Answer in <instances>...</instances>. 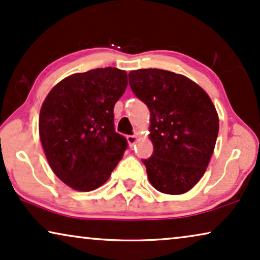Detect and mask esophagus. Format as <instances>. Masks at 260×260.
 Instances as JSON below:
<instances>
[{"label":"esophagus","mask_w":260,"mask_h":260,"mask_svg":"<svg viewBox=\"0 0 260 260\" xmlns=\"http://www.w3.org/2000/svg\"><path fill=\"white\" fill-rule=\"evenodd\" d=\"M126 140H127V143H129L131 147H133V145L136 143V141H137V137L135 136V135H127L126 136Z\"/></svg>","instance_id":"1"}]
</instances>
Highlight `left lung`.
<instances>
[{"instance_id": "1", "label": "left lung", "mask_w": 260, "mask_h": 260, "mask_svg": "<svg viewBox=\"0 0 260 260\" xmlns=\"http://www.w3.org/2000/svg\"><path fill=\"white\" fill-rule=\"evenodd\" d=\"M129 84L150 111L154 152L142 159L149 181L161 193H186L204 175L214 151L215 106L198 84L170 71H131Z\"/></svg>"}]
</instances>
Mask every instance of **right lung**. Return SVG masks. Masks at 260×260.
Listing matches in <instances>:
<instances>
[{
  "label": "right lung",
  "mask_w": 260,
  "mask_h": 260,
  "mask_svg": "<svg viewBox=\"0 0 260 260\" xmlns=\"http://www.w3.org/2000/svg\"><path fill=\"white\" fill-rule=\"evenodd\" d=\"M127 86L125 71L105 67L65 78L40 110L39 133L51 168L63 183L90 191L106 182L127 148L113 108Z\"/></svg>",
  "instance_id": "right-lung-1"
}]
</instances>
